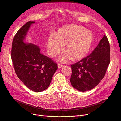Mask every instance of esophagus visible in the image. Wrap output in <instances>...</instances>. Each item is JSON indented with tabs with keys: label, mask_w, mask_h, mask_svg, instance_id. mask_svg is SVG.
<instances>
[{
	"label": "esophagus",
	"mask_w": 121,
	"mask_h": 121,
	"mask_svg": "<svg viewBox=\"0 0 121 121\" xmlns=\"http://www.w3.org/2000/svg\"><path fill=\"white\" fill-rule=\"evenodd\" d=\"M57 65H58V69L61 68H62V67H63V65H62L61 64H59V63Z\"/></svg>",
	"instance_id": "esophagus-1"
}]
</instances>
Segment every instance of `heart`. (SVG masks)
Segmentation results:
<instances>
[{"instance_id":"obj_1","label":"heart","mask_w":121,"mask_h":121,"mask_svg":"<svg viewBox=\"0 0 121 121\" xmlns=\"http://www.w3.org/2000/svg\"><path fill=\"white\" fill-rule=\"evenodd\" d=\"M93 40L91 33L81 26L71 25L60 29L47 41V50L51 56L59 54L61 46L66 53L61 60H81L88 53Z\"/></svg>"}]
</instances>
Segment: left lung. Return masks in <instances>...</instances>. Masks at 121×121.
Masks as SVG:
<instances>
[{
    "instance_id": "1",
    "label": "left lung",
    "mask_w": 121,
    "mask_h": 121,
    "mask_svg": "<svg viewBox=\"0 0 121 121\" xmlns=\"http://www.w3.org/2000/svg\"><path fill=\"white\" fill-rule=\"evenodd\" d=\"M110 63V46L104 35L88 56L71 65L72 86L82 92L96 86L104 78Z\"/></svg>"
}]
</instances>
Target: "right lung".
<instances>
[{
  "label": "right lung",
  "mask_w": 121,
  "mask_h": 121,
  "mask_svg": "<svg viewBox=\"0 0 121 121\" xmlns=\"http://www.w3.org/2000/svg\"><path fill=\"white\" fill-rule=\"evenodd\" d=\"M33 23L35 22H28L17 32L12 43L11 57L18 78L29 89L38 92L49 87L57 65L40 52L38 46L24 42Z\"/></svg>",
  "instance_id": "obj_1"
}]
</instances>
